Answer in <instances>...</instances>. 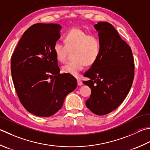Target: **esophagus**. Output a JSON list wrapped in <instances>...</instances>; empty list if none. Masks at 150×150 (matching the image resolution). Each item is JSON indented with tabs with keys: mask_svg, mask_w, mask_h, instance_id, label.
Listing matches in <instances>:
<instances>
[{
	"mask_svg": "<svg viewBox=\"0 0 150 150\" xmlns=\"http://www.w3.org/2000/svg\"><path fill=\"white\" fill-rule=\"evenodd\" d=\"M77 84L79 86H82V85H83V82H82L81 80L77 79Z\"/></svg>",
	"mask_w": 150,
	"mask_h": 150,
	"instance_id": "1",
	"label": "esophagus"
}]
</instances>
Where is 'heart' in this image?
Instances as JSON below:
<instances>
[{
	"label": "heart",
	"mask_w": 150,
	"mask_h": 150,
	"mask_svg": "<svg viewBox=\"0 0 150 150\" xmlns=\"http://www.w3.org/2000/svg\"><path fill=\"white\" fill-rule=\"evenodd\" d=\"M65 44L57 42L54 45V52L57 59L65 62L69 51L73 52L74 59L67 62L62 66L63 72L77 75L85 64L91 66L98 59L101 54V44L96 35H89L79 28H73L64 35Z\"/></svg>",
	"instance_id": "heart-1"
}]
</instances>
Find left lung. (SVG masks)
<instances>
[{
    "label": "left lung",
    "mask_w": 150,
    "mask_h": 150,
    "mask_svg": "<svg viewBox=\"0 0 150 150\" xmlns=\"http://www.w3.org/2000/svg\"><path fill=\"white\" fill-rule=\"evenodd\" d=\"M101 44L100 56L84 76L90 79L91 96L87 108L97 115H105L118 107L127 97L134 79V58L131 49L107 22L94 25Z\"/></svg>",
    "instance_id": "8db88e82"
}]
</instances>
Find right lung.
<instances>
[{"mask_svg":"<svg viewBox=\"0 0 150 150\" xmlns=\"http://www.w3.org/2000/svg\"><path fill=\"white\" fill-rule=\"evenodd\" d=\"M58 24L37 23L21 38L11 58L15 89L25 109L49 117L62 107L66 96L77 87V79L60 73L54 45L60 37Z\"/></svg>","mask_w":150,"mask_h":150,"instance_id":"add662e5","label":"right lung"}]
</instances>
